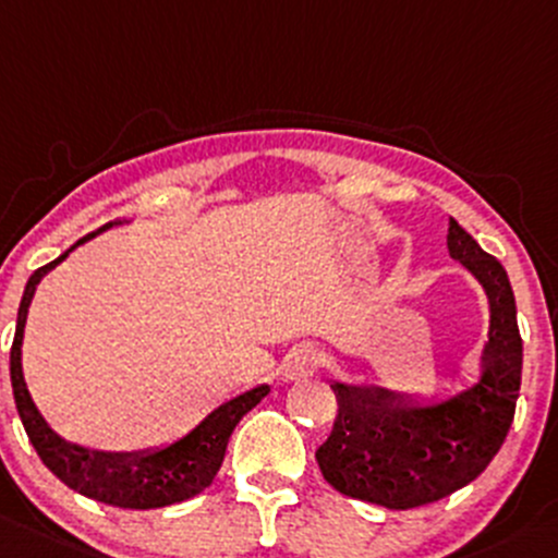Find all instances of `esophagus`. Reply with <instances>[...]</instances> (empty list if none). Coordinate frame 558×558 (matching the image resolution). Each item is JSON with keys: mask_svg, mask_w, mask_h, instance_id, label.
Returning a JSON list of instances; mask_svg holds the SVG:
<instances>
[{"mask_svg": "<svg viewBox=\"0 0 558 558\" xmlns=\"http://www.w3.org/2000/svg\"><path fill=\"white\" fill-rule=\"evenodd\" d=\"M318 366H320V355L315 353L313 348H302L296 350V353H291L289 361H286V377L307 379L318 372Z\"/></svg>", "mask_w": 558, "mask_h": 558, "instance_id": "34e87169", "label": "esophagus"}]
</instances>
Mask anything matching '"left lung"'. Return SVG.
<instances>
[{
    "label": "left lung",
    "mask_w": 558,
    "mask_h": 558,
    "mask_svg": "<svg viewBox=\"0 0 558 558\" xmlns=\"http://www.w3.org/2000/svg\"><path fill=\"white\" fill-rule=\"evenodd\" d=\"M447 248L489 304L478 374L454 392L333 383L339 414L315 451L320 473L342 495L383 508L425 506L462 489L497 454L521 387V333L508 272L449 219Z\"/></svg>",
    "instance_id": "8db88e82"
}]
</instances>
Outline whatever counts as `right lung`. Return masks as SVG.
I'll use <instances>...</instances> for the list:
<instances>
[{
  "label": "right lung",
  "instance_id": "obj_1",
  "mask_svg": "<svg viewBox=\"0 0 558 558\" xmlns=\"http://www.w3.org/2000/svg\"><path fill=\"white\" fill-rule=\"evenodd\" d=\"M109 227L111 225L101 227L98 232L109 230ZM98 232L77 240L56 262L39 267L28 278L26 289H23L21 307H17L13 350H10V379H13L15 407L17 414H21L23 427L28 433V441L37 449L39 460L69 489L117 508H136V511L166 508L173 506V502L190 500V497L201 495L205 486H210V481L219 473L221 462H225L227 441H230L234 425H238L245 412H251L267 396L269 385L262 383L238 392V396H230L219 407L210 409L184 436L160 444V447L136 451H107L82 447V444L66 441L63 436H58L47 425L43 412L34 403L32 392H28L26 379H23V328H26V315L28 307H32V299L37 294V286L43 283L45 275L50 269H56L77 245L96 238Z\"/></svg>",
  "mask_w": 558,
  "mask_h": 558
}]
</instances>
